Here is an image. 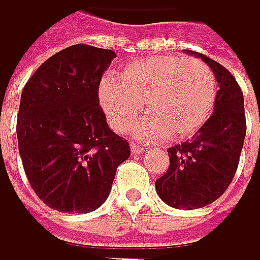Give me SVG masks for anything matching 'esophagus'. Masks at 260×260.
Wrapping results in <instances>:
<instances>
[{
    "label": "esophagus",
    "mask_w": 260,
    "mask_h": 260,
    "mask_svg": "<svg viewBox=\"0 0 260 260\" xmlns=\"http://www.w3.org/2000/svg\"><path fill=\"white\" fill-rule=\"evenodd\" d=\"M131 151H133V154H142V152H145L146 149H145V146H140V145L133 143V145H131Z\"/></svg>",
    "instance_id": "obj_1"
}]
</instances>
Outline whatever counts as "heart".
<instances>
[{
  "label": "heart",
  "mask_w": 260,
  "mask_h": 260,
  "mask_svg": "<svg viewBox=\"0 0 260 260\" xmlns=\"http://www.w3.org/2000/svg\"><path fill=\"white\" fill-rule=\"evenodd\" d=\"M213 71L200 60L165 55L126 66L118 81L100 84V103L109 124L127 133L142 111L146 118L137 129L143 140L185 139L196 134L216 105Z\"/></svg>",
  "instance_id": "b5f03b06"
}]
</instances>
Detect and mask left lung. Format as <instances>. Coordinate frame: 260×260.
Masks as SVG:
<instances>
[{
  "instance_id": "obj_1",
  "label": "left lung",
  "mask_w": 260,
  "mask_h": 260,
  "mask_svg": "<svg viewBox=\"0 0 260 260\" xmlns=\"http://www.w3.org/2000/svg\"><path fill=\"white\" fill-rule=\"evenodd\" d=\"M205 61L219 89L213 115L191 140L168 149L170 168L155 180L160 199L173 208L196 210L217 200L230 186L247 133L244 94L236 78L217 61L188 50Z\"/></svg>"
}]
</instances>
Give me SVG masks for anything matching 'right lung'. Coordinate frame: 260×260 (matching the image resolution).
Instances as JSON below:
<instances>
[{
    "mask_svg": "<svg viewBox=\"0 0 260 260\" xmlns=\"http://www.w3.org/2000/svg\"><path fill=\"white\" fill-rule=\"evenodd\" d=\"M115 52L74 44L26 83L16 120L18 151L35 194L61 213H89L108 199L129 143L111 131L99 86Z\"/></svg>",
    "mask_w": 260,
    "mask_h": 260,
    "instance_id": "1",
    "label": "right lung"
}]
</instances>
